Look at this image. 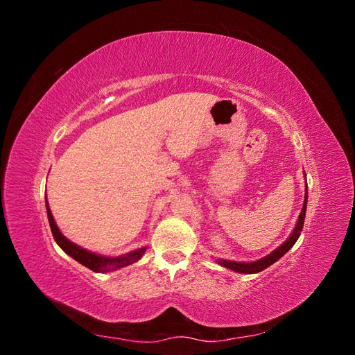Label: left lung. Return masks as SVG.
<instances>
[{"mask_svg":"<svg viewBox=\"0 0 355 355\" xmlns=\"http://www.w3.org/2000/svg\"><path fill=\"white\" fill-rule=\"evenodd\" d=\"M306 201H308V192L305 194L304 207H302V211H300V214H299V219H297L295 231L292 232V235H290L288 240L284 241L271 254L265 256L263 259H261V261L249 262V263H245V262H232V261H222V259L218 261V262L222 266H225V268H230V270H232L235 272H243V274H256V272H261V271L266 270L268 266L275 263L278 259H280V257H283L290 249H292L293 244L297 241L299 235H300V231H302V228H304V220H305V213H306Z\"/></svg>","mask_w":355,"mask_h":355,"instance_id":"obj_1","label":"left lung"}]
</instances>
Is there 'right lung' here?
<instances>
[{
  "instance_id": "add662e5",
  "label": "right lung",
  "mask_w": 355,
  "mask_h": 355,
  "mask_svg": "<svg viewBox=\"0 0 355 355\" xmlns=\"http://www.w3.org/2000/svg\"><path fill=\"white\" fill-rule=\"evenodd\" d=\"M47 216H49V223H50L53 237H55L56 243L60 245V249L65 253H68L71 257H73L75 261L80 262L84 266H87L89 270H92L94 272H110V271L118 270V268L132 265L136 261L141 259L142 254L146 250L145 247H142V249H137L135 252H130V253H127L120 257H105L101 254H94L92 252L81 249L80 245L71 243L67 237H63L62 232L58 228L55 219H53V214L50 211L49 204H47Z\"/></svg>"
}]
</instances>
